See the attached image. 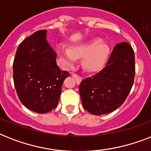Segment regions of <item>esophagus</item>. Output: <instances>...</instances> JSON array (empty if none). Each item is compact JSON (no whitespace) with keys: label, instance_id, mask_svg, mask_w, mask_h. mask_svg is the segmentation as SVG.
<instances>
[{"label":"esophagus","instance_id":"esophagus-1","mask_svg":"<svg viewBox=\"0 0 151 151\" xmlns=\"http://www.w3.org/2000/svg\"><path fill=\"white\" fill-rule=\"evenodd\" d=\"M72 77L74 78V80H75V81L77 82V84H79V83L81 82V79H82L80 76L78 75V74H75V73H73V74H72Z\"/></svg>","mask_w":151,"mask_h":151}]
</instances>
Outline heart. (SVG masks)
Listing matches in <instances>:
<instances>
[{"instance_id": "1", "label": "heart", "mask_w": 151, "mask_h": 151, "mask_svg": "<svg viewBox=\"0 0 151 151\" xmlns=\"http://www.w3.org/2000/svg\"><path fill=\"white\" fill-rule=\"evenodd\" d=\"M110 48L100 37H95L72 47L59 46V52L66 66H73L77 58H83V66L89 72H96L105 66Z\"/></svg>"}]
</instances>
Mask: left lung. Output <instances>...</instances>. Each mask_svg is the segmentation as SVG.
Listing matches in <instances>:
<instances>
[{"label": "left lung", "instance_id": "8db88e82", "mask_svg": "<svg viewBox=\"0 0 151 151\" xmlns=\"http://www.w3.org/2000/svg\"><path fill=\"white\" fill-rule=\"evenodd\" d=\"M134 78L133 49L127 42L117 44L105 67L81 82L79 92L83 107L94 115L113 112L126 99Z\"/></svg>", "mask_w": 151, "mask_h": 151}]
</instances>
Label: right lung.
<instances>
[{"label":"right lung","mask_w":151,"mask_h":151,"mask_svg":"<svg viewBox=\"0 0 151 151\" xmlns=\"http://www.w3.org/2000/svg\"><path fill=\"white\" fill-rule=\"evenodd\" d=\"M47 30H39L20 44L13 63V80L21 103L45 114L56 107L62 85L69 77L56 63L57 55L47 41Z\"/></svg>","instance_id":"obj_1"}]
</instances>
